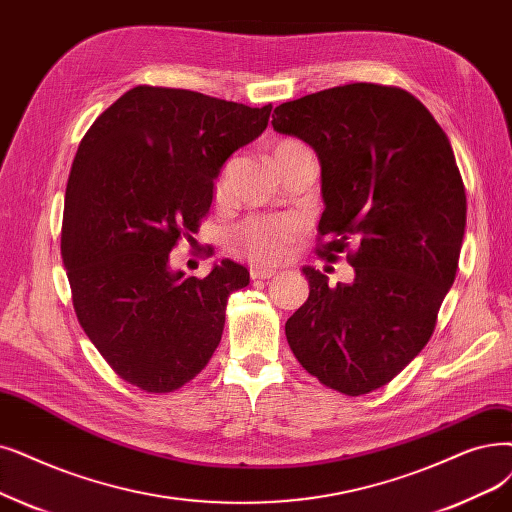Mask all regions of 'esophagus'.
Segmentation results:
<instances>
[{
  "label": "esophagus",
  "mask_w": 512,
  "mask_h": 512,
  "mask_svg": "<svg viewBox=\"0 0 512 512\" xmlns=\"http://www.w3.org/2000/svg\"><path fill=\"white\" fill-rule=\"evenodd\" d=\"M249 276H251V280H270L272 276H276V270L263 268V265H251Z\"/></svg>",
  "instance_id": "esophagus-1"
}]
</instances>
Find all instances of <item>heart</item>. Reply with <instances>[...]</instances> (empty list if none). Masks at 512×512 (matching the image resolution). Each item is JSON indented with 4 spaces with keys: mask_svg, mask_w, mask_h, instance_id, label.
<instances>
[{
    "mask_svg": "<svg viewBox=\"0 0 512 512\" xmlns=\"http://www.w3.org/2000/svg\"><path fill=\"white\" fill-rule=\"evenodd\" d=\"M305 146L297 140L284 138L274 144V159L286 157ZM224 190V173L215 180V194ZM299 236V224L293 217H251L232 230L230 249L253 263L282 261Z\"/></svg>",
    "mask_w": 512,
    "mask_h": 512,
    "instance_id": "b5f03b06",
    "label": "heart"
}]
</instances>
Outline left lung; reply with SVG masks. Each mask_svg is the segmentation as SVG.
I'll list each match as a JSON object with an SVG mask.
<instances>
[{"label": "left lung", "instance_id": "obj_1", "mask_svg": "<svg viewBox=\"0 0 512 512\" xmlns=\"http://www.w3.org/2000/svg\"><path fill=\"white\" fill-rule=\"evenodd\" d=\"M274 113V129L307 142L322 165L316 253L332 261L347 251L355 268V280L335 288L303 268L309 297L288 318L286 341L322 385L364 395L429 343L454 284L466 224L454 150L402 87L339 85Z\"/></svg>", "mask_w": 512, "mask_h": 512}]
</instances>
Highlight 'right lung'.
Here are the masks:
<instances>
[{
  "instance_id": "obj_1",
  "label": "right lung",
  "mask_w": 512,
  "mask_h": 512,
  "mask_svg": "<svg viewBox=\"0 0 512 512\" xmlns=\"http://www.w3.org/2000/svg\"><path fill=\"white\" fill-rule=\"evenodd\" d=\"M270 113L272 104L138 85L83 136L60 251L81 328L129 385L180 389L217 349L228 297L249 272L224 259L205 278L186 276L169 253L201 226L221 165L261 136Z\"/></svg>"
}]
</instances>
